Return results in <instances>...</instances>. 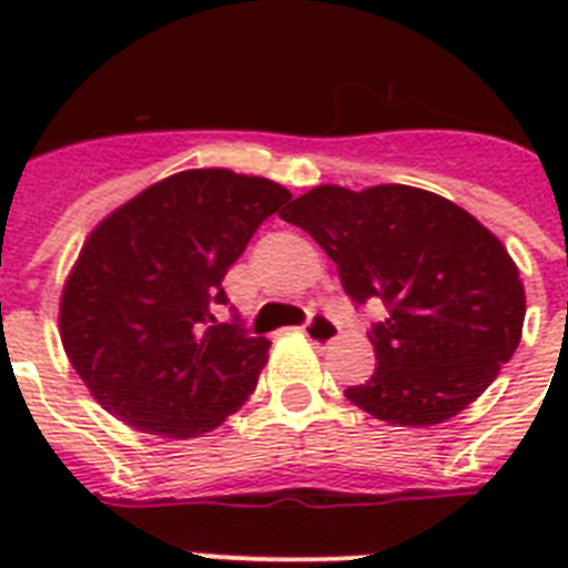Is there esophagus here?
<instances>
[{
  "instance_id": "obj_1",
  "label": "esophagus",
  "mask_w": 568,
  "mask_h": 568,
  "mask_svg": "<svg viewBox=\"0 0 568 568\" xmlns=\"http://www.w3.org/2000/svg\"><path fill=\"white\" fill-rule=\"evenodd\" d=\"M303 336L310 338L315 347H329V345H336L338 329H336V324L327 318V315H312L310 324L303 327Z\"/></svg>"
}]
</instances>
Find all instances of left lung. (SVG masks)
I'll list each match as a JSON object with an SVG mask.
<instances>
[{
    "label": "left lung",
    "mask_w": 568,
    "mask_h": 568,
    "mask_svg": "<svg viewBox=\"0 0 568 568\" xmlns=\"http://www.w3.org/2000/svg\"><path fill=\"white\" fill-rule=\"evenodd\" d=\"M280 217L327 250L351 301L388 306L372 333V379L345 392L379 422H448L516 354L525 324L519 267L463 205L413 185H315Z\"/></svg>",
    "instance_id": "8db88e82"
}]
</instances>
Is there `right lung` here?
Masks as SVG:
<instances>
[{
    "label": "right lung",
    "mask_w": 568,
    "mask_h": 568,
    "mask_svg": "<svg viewBox=\"0 0 568 568\" xmlns=\"http://www.w3.org/2000/svg\"><path fill=\"white\" fill-rule=\"evenodd\" d=\"M292 194L265 176L196 168L105 214L61 288V345L93 400L135 430L191 439L239 413L267 338L217 324L221 283Z\"/></svg>",
    "instance_id": "add662e5"
}]
</instances>
